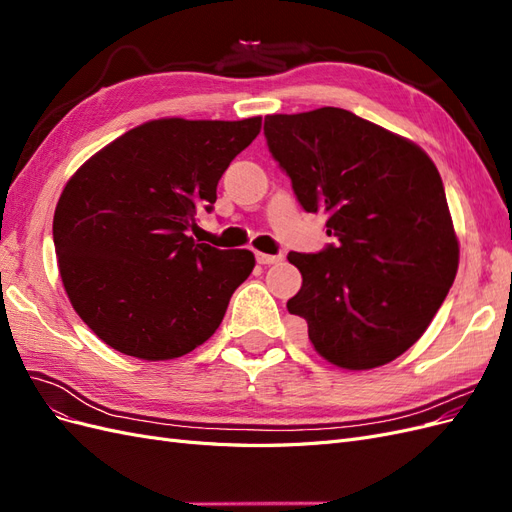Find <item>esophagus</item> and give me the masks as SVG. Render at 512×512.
Returning <instances> with one entry per match:
<instances>
[{"mask_svg":"<svg viewBox=\"0 0 512 512\" xmlns=\"http://www.w3.org/2000/svg\"><path fill=\"white\" fill-rule=\"evenodd\" d=\"M282 260V254H262L256 252V262L258 265H275V262Z\"/></svg>","mask_w":512,"mask_h":512,"instance_id":"34e87169","label":"esophagus"}]
</instances>
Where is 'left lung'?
Segmentation results:
<instances>
[{
    "label": "left lung",
    "mask_w": 512,
    "mask_h": 512,
    "mask_svg": "<svg viewBox=\"0 0 512 512\" xmlns=\"http://www.w3.org/2000/svg\"><path fill=\"white\" fill-rule=\"evenodd\" d=\"M271 156L335 239L290 252L303 286L286 303L329 363H391L425 333L451 290L459 243L427 153L344 108L265 117Z\"/></svg>",
    "instance_id": "left-lung-1"
}]
</instances>
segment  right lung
<instances>
[{
    "mask_svg": "<svg viewBox=\"0 0 512 512\" xmlns=\"http://www.w3.org/2000/svg\"><path fill=\"white\" fill-rule=\"evenodd\" d=\"M260 121H147L66 183L53 218L61 282L104 344L168 361L220 327L254 254L196 243L188 232L198 211L213 209L220 177Z\"/></svg>",
    "mask_w": 512,
    "mask_h": 512,
    "instance_id": "add662e5",
    "label": "right lung"
}]
</instances>
